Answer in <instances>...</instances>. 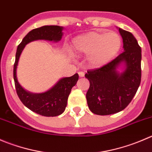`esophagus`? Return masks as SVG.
Instances as JSON below:
<instances>
[{
  "mask_svg": "<svg viewBox=\"0 0 152 152\" xmlns=\"http://www.w3.org/2000/svg\"><path fill=\"white\" fill-rule=\"evenodd\" d=\"M78 73H79V76L80 77H84V76H85V73L83 71H79Z\"/></svg>",
  "mask_w": 152,
  "mask_h": 152,
  "instance_id": "34e87169",
  "label": "esophagus"
}]
</instances>
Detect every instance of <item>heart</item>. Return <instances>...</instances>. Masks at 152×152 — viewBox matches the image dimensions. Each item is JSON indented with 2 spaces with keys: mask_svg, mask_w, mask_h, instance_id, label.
<instances>
[{
  "mask_svg": "<svg viewBox=\"0 0 152 152\" xmlns=\"http://www.w3.org/2000/svg\"><path fill=\"white\" fill-rule=\"evenodd\" d=\"M122 45L123 40L117 32H91L73 39V50L76 54L88 55V64L99 67L115 58Z\"/></svg>",
  "mask_w": 152,
  "mask_h": 152,
  "instance_id": "1",
  "label": "heart"
}]
</instances>
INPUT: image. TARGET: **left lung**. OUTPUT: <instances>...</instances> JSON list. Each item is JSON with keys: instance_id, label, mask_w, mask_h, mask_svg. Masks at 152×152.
I'll return each instance as SVG.
<instances>
[{"instance_id": "8db88e82", "label": "left lung", "mask_w": 152, "mask_h": 152, "mask_svg": "<svg viewBox=\"0 0 152 152\" xmlns=\"http://www.w3.org/2000/svg\"><path fill=\"white\" fill-rule=\"evenodd\" d=\"M124 51L117 58L99 68L88 70L85 78L90 82L87 102L92 113L109 115L126 108L136 94L141 82V48L130 32L119 28ZM122 62L126 68L116 71Z\"/></svg>"}]
</instances>
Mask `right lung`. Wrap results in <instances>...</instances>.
<instances>
[{
  "label": "right lung",
  "mask_w": 152,
  "mask_h": 152,
  "mask_svg": "<svg viewBox=\"0 0 152 152\" xmlns=\"http://www.w3.org/2000/svg\"><path fill=\"white\" fill-rule=\"evenodd\" d=\"M63 27L59 26H43L31 30L24 37L18 46L15 61L13 69V77L16 93L21 102L26 107L35 113L45 117H56L63 113L67 106V99L72 88L75 86L79 79L76 73L70 77L60 79L56 85L43 94H31L19 85L16 76V68L19 57L25 45L29 42L38 39L58 42L61 39Z\"/></svg>",
  "instance_id": "add662e5"
}]
</instances>
